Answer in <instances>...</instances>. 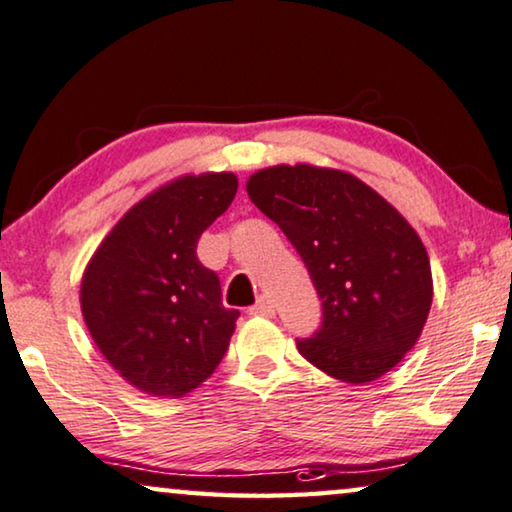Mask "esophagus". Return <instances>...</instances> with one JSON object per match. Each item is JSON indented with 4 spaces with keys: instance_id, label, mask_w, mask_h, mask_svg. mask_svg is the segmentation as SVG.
Returning a JSON list of instances; mask_svg holds the SVG:
<instances>
[{
    "instance_id": "1",
    "label": "esophagus",
    "mask_w": 512,
    "mask_h": 512,
    "mask_svg": "<svg viewBox=\"0 0 512 512\" xmlns=\"http://www.w3.org/2000/svg\"><path fill=\"white\" fill-rule=\"evenodd\" d=\"M250 315H259V317H273L276 315V305L269 299V296H259V301L253 305V308H248Z\"/></svg>"
}]
</instances>
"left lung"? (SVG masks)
Wrapping results in <instances>:
<instances>
[{
	"mask_svg": "<svg viewBox=\"0 0 512 512\" xmlns=\"http://www.w3.org/2000/svg\"><path fill=\"white\" fill-rule=\"evenodd\" d=\"M246 190L292 241L322 299V326L296 340L301 356L347 384L395 368L432 305L430 259L414 227L340 170L266 167Z\"/></svg>",
	"mask_w": 512,
	"mask_h": 512,
	"instance_id": "1",
	"label": "left lung"
}]
</instances>
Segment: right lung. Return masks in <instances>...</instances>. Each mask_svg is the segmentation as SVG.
<instances>
[{
    "label": "right lung",
    "instance_id": "obj_1",
    "mask_svg": "<svg viewBox=\"0 0 512 512\" xmlns=\"http://www.w3.org/2000/svg\"><path fill=\"white\" fill-rule=\"evenodd\" d=\"M232 172L186 174L144 197L87 264L82 317L108 363L154 398H181L211 377L239 310L197 259L202 232L230 207Z\"/></svg>",
    "mask_w": 512,
    "mask_h": 512
}]
</instances>
